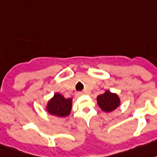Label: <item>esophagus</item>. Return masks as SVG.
Here are the masks:
<instances>
[{"instance_id":"esophagus-1","label":"esophagus","mask_w":157,"mask_h":157,"mask_svg":"<svg viewBox=\"0 0 157 157\" xmlns=\"http://www.w3.org/2000/svg\"><path fill=\"white\" fill-rule=\"evenodd\" d=\"M78 95H83V94H84V92H82V91H79V92H78Z\"/></svg>"}]
</instances>
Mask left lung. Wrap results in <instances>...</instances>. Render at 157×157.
<instances>
[{"instance_id": "1", "label": "left lung", "mask_w": 157, "mask_h": 157, "mask_svg": "<svg viewBox=\"0 0 157 157\" xmlns=\"http://www.w3.org/2000/svg\"><path fill=\"white\" fill-rule=\"evenodd\" d=\"M97 102L102 110L111 112L120 105V99L115 94L106 91L105 94L97 97Z\"/></svg>"}]
</instances>
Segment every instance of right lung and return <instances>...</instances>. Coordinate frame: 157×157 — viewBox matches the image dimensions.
Wrapping results in <instances>:
<instances>
[{
	"label": "right lung",
	"instance_id": "right-lung-1",
	"mask_svg": "<svg viewBox=\"0 0 157 157\" xmlns=\"http://www.w3.org/2000/svg\"><path fill=\"white\" fill-rule=\"evenodd\" d=\"M72 99H65L60 94H55L48 105V111L58 117H65L70 114Z\"/></svg>",
	"mask_w": 157,
	"mask_h": 157
}]
</instances>
